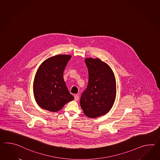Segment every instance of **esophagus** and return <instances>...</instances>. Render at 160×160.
<instances>
[{
	"instance_id": "esophagus-1",
	"label": "esophagus",
	"mask_w": 160,
	"mask_h": 160,
	"mask_svg": "<svg viewBox=\"0 0 160 160\" xmlns=\"http://www.w3.org/2000/svg\"><path fill=\"white\" fill-rule=\"evenodd\" d=\"M78 99H79V96H78V95H76L75 96V100L76 101H78Z\"/></svg>"
}]
</instances>
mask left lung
<instances>
[{
    "label": "left lung",
    "instance_id": "left-lung-1",
    "mask_svg": "<svg viewBox=\"0 0 160 160\" xmlns=\"http://www.w3.org/2000/svg\"><path fill=\"white\" fill-rule=\"evenodd\" d=\"M88 71V83L82 93L80 106L89 118H97L107 113L114 104L116 82L110 67L99 58L85 60Z\"/></svg>",
    "mask_w": 160,
    "mask_h": 160
}]
</instances>
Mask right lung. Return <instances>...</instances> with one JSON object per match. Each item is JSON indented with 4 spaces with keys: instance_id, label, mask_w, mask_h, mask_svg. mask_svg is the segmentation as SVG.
I'll return each instance as SVG.
<instances>
[{
    "instance_id": "right-lung-1",
    "label": "right lung",
    "mask_w": 160,
    "mask_h": 160,
    "mask_svg": "<svg viewBox=\"0 0 160 160\" xmlns=\"http://www.w3.org/2000/svg\"><path fill=\"white\" fill-rule=\"evenodd\" d=\"M71 56L60 54L43 61L36 73L33 90L37 103L52 112L61 110L74 99L63 78V73Z\"/></svg>"
}]
</instances>
